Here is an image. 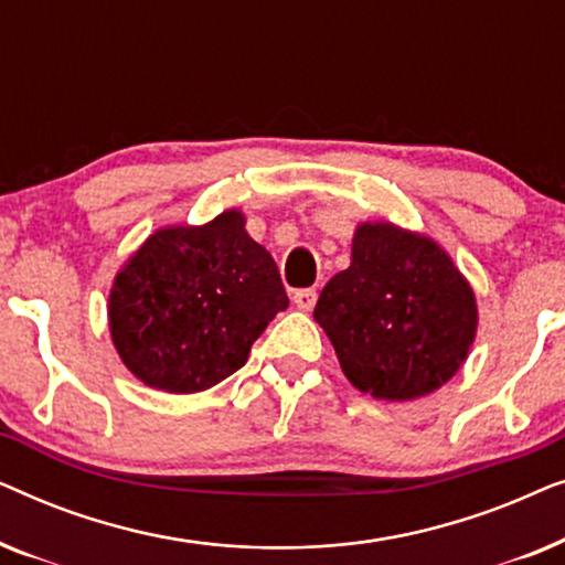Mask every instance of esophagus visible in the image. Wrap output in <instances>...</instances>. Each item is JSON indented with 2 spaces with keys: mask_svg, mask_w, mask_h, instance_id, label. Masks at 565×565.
Here are the masks:
<instances>
[{
  "mask_svg": "<svg viewBox=\"0 0 565 565\" xmlns=\"http://www.w3.org/2000/svg\"><path fill=\"white\" fill-rule=\"evenodd\" d=\"M316 298H319V292L313 288H303V290H296V296H292V303H296L300 311H311L316 306Z\"/></svg>",
  "mask_w": 565,
  "mask_h": 565,
  "instance_id": "1",
  "label": "esophagus"
}]
</instances>
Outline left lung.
<instances>
[{"mask_svg": "<svg viewBox=\"0 0 565 565\" xmlns=\"http://www.w3.org/2000/svg\"><path fill=\"white\" fill-rule=\"evenodd\" d=\"M313 319L354 388L414 401L443 388L468 360L478 306L435 238L365 221L354 228L350 267L321 290Z\"/></svg>", "mask_w": 565, "mask_h": 565, "instance_id": "8db88e82", "label": "left lung"}]
</instances>
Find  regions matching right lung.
<instances>
[{
  "label": "right lung",
  "instance_id": "1",
  "mask_svg": "<svg viewBox=\"0 0 565 565\" xmlns=\"http://www.w3.org/2000/svg\"><path fill=\"white\" fill-rule=\"evenodd\" d=\"M231 207L203 226L157 228L115 275L107 319L122 365L149 388L198 393L244 367L288 308L280 273Z\"/></svg>",
  "mask_w": 565,
  "mask_h": 565
}]
</instances>
